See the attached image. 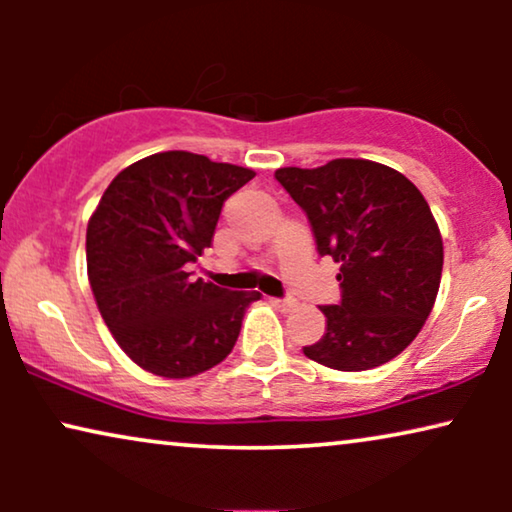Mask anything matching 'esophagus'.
Listing matches in <instances>:
<instances>
[{
    "mask_svg": "<svg viewBox=\"0 0 512 512\" xmlns=\"http://www.w3.org/2000/svg\"><path fill=\"white\" fill-rule=\"evenodd\" d=\"M270 303L275 305V307H279V310H282V312H289V310H293V307L298 305L296 298H272Z\"/></svg>",
    "mask_w": 512,
    "mask_h": 512,
    "instance_id": "obj_1",
    "label": "esophagus"
}]
</instances>
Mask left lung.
<instances>
[{"label":"left lung","instance_id":"left-lung-1","mask_svg":"<svg viewBox=\"0 0 512 512\" xmlns=\"http://www.w3.org/2000/svg\"><path fill=\"white\" fill-rule=\"evenodd\" d=\"M286 193L310 219L317 251L340 263V305H324L326 333L307 359L359 373L403 352L436 303L443 237L429 202L394 167L363 158L279 167Z\"/></svg>","mask_w":512,"mask_h":512}]
</instances>
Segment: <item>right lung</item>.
<instances>
[{"label":"right lung","mask_w":512,"mask_h":512,"mask_svg":"<svg viewBox=\"0 0 512 512\" xmlns=\"http://www.w3.org/2000/svg\"><path fill=\"white\" fill-rule=\"evenodd\" d=\"M254 170L191 151H163L114 177L86 230L88 282L118 347L167 380L214 368L233 352L258 291L191 282L228 195Z\"/></svg>","instance_id":"add662e5"}]
</instances>
